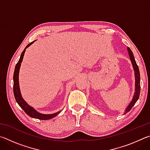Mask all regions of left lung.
I'll use <instances>...</instances> for the list:
<instances>
[{
    "label": "left lung",
    "instance_id": "left-lung-1",
    "mask_svg": "<svg viewBox=\"0 0 150 150\" xmlns=\"http://www.w3.org/2000/svg\"><path fill=\"white\" fill-rule=\"evenodd\" d=\"M127 50H128L129 56H130V59L131 60L132 64L133 65V68L134 70V75H135V93H134V95L133 96V98L130 103L129 104V105L127 106V108L125 110V112L124 113V115H125L127 112H128L130 111L132 108L135 105L137 100H138L139 96V93H140V75H139V71L138 66L137 65L136 62L135 58L134 57V54L132 50L129 47H127Z\"/></svg>",
    "mask_w": 150,
    "mask_h": 150
}]
</instances>
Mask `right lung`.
<instances>
[{
    "mask_svg": "<svg viewBox=\"0 0 150 150\" xmlns=\"http://www.w3.org/2000/svg\"><path fill=\"white\" fill-rule=\"evenodd\" d=\"M35 41L30 43L29 44H28L26 45V47H25V49L24 50L23 52H22L21 55H20V59L18 62V63H16V67H15L14 75H13L14 95L15 99H16V101L17 102V103L18 104L20 107L23 109L25 112H26L28 115L30 116V117L40 119V120H50V119H52L54 117H55V116H56L58 114L60 113L61 111H59V112H55L54 114H51V115H44V114H41V113L38 112L35 110L34 108L28 105V103L23 99V98L22 97L21 93H20V90L18 75H19L20 65H21V63L22 62V60H23V57L24 55V53H25V52H26V49L27 47H28L30 45H31Z\"/></svg>",
    "mask_w": 150,
    "mask_h": 150,
    "instance_id": "1",
    "label": "right lung"
}]
</instances>
